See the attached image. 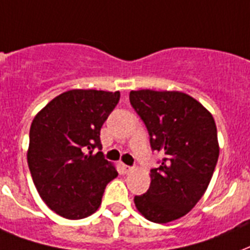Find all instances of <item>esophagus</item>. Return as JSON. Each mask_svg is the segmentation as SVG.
Segmentation results:
<instances>
[{"instance_id": "1", "label": "esophagus", "mask_w": 250, "mask_h": 250, "mask_svg": "<svg viewBox=\"0 0 250 250\" xmlns=\"http://www.w3.org/2000/svg\"><path fill=\"white\" fill-rule=\"evenodd\" d=\"M123 169H124V173H130V172L134 169V167H130V166H126V164H124Z\"/></svg>"}]
</instances>
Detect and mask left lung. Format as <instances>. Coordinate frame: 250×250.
<instances>
[{"label":"left lung","mask_w":250,"mask_h":250,"mask_svg":"<svg viewBox=\"0 0 250 250\" xmlns=\"http://www.w3.org/2000/svg\"><path fill=\"white\" fill-rule=\"evenodd\" d=\"M129 99L151 148L164 155L147 193L134 197L135 208L150 222L168 223L187 215L208 189L219 156L215 121L180 91H130Z\"/></svg>","instance_id":"8db88e82"}]
</instances>
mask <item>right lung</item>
Wrapping results in <instances>:
<instances>
[{"instance_id":"obj_1","label":"right lung","mask_w":250,"mask_h":250,"mask_svg":"<svg viewBox=\"0 0 250 250\" xmlns=\"http://www.w3.org/2000/svg\"><path fill=\"white\" fill-rule=\"evenodd\" d=\"M119 100V91H66L31 124L27 162L35 187L46 206L66 219L94 214L119 175L103 152H92L102 148L100 129Z\"/></svg>"}]
</instances>
